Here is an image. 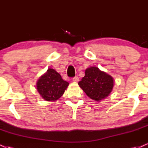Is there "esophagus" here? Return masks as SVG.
Returning a JSON list of instances; mask_svg holds the SVG:
<instances>
[{
	"instance_id": "34e87169",
	"label": "esophagus",
	"mask_w": 148,
	"mask_h": 148,
	"mask_svg": "<svg viewBox=\"0 0 148 148\" xmlns=\"http://www.w3.org/2000/svg\"><path fill=\"white\" fill-rule=\"evenodd\" d=\"M72 81L74 82H78L79 81V78L78 77V76H74V77L72 79Z\"/></svg>"
}]
</instances>
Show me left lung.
I'll list each match as a JSON object with an SVG mask.
<instances>
[{"instance_id": "8db88e82", "label": "left lung", "mask_w": 148, "mask_h": 148, "mask_svg": "<svg viewBox=\"0 0 148 148\" xmlns=\"http://www.w3.org/2000/svg\"><path fill=\"white\" fill-rule=\"evenodd\" d=\"M113 79L97 67L85 70V76L79 82V86L90 99L95 101L104 99L113 88Z\"/></svg>"}]
</instances>
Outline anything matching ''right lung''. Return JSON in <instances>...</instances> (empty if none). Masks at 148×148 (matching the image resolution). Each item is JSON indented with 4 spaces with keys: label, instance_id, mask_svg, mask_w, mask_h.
<instances>
[{
    "label": "right lung",
    "instance_id": "obj_1",
    "mask_svg": "<svg viewBox=\"0 0 148 148\" xmlns=\"http://www.w3.org/2000/svg\"><path fill=\"white\" fill-rule=\"evenodd\" d=\"M68 85V82L64 81L56 71L49 68L38 79L37 90L45 100L54 101L63 95Z\"/></svg>",
    "mask_w": 148,
    "mask_h": 148
}]
</instances>
